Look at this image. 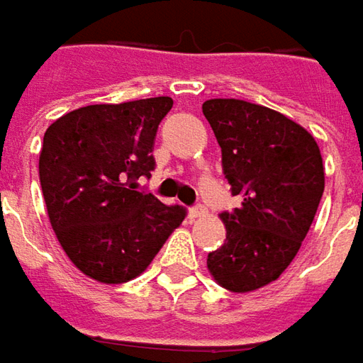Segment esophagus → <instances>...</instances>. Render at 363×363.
<instances>
[{"instance_id": "obj_1", "label": "esophagus", "mask_w": 363, "mask_h": 363, "mask_svg": "<svg viewBox=\"0 0 363 363\" xmlns=\"http://www.w3.org/2000/svg\"><path fill=\"white\" fill-rule=\"evenodd\" d=\"M206 208L203 205H196L193 208H189V219H199V217H205Z\"/></svg>"}]
</instances>
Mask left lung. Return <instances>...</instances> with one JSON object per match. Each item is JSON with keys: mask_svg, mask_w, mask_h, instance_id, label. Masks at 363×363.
Masks as SVG:
<instances>
[{"mask_svg": "<svg viewBox=\"0 0 363 363\" xmlns=\"http://www.w3.org/2000/svg\"><path fill=\"white\" fill-rule=\"evenodd\" d=\"M203 114L231 194L243 201L220 213L227 239L206 267L229 291H255L289 267L313 223L325 186L321 152L303 126L271 108L215 98Z\"/></svg>", "mask_w": 363, "mask_h": 363, "instance_id": "8db88e82", "label": "left lung"}]
</instances>
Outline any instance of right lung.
Here are the masks:
<instances>
[{"label":"right lung","instance_id":"add662e5","mask_svg":"<svg viewBox=\"0 0 363 363\" xmlns=\"http://www.w3.org/2000/svg\"><path fill=\"white\" fill-rule=\"evenodd\" d=\"M169 96L72 110L44 134L40 182L48 217L69 261L100 283L140 275L186 217L181 205L134 191L155 170Z\"/></svg>","mask_w":363,"mask_h":363}]
</instances>
